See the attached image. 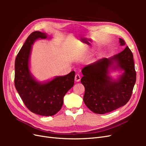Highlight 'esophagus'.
Listing matches in <instances>:
<instances>
[{"label": "esophagus", "instance_id": "34e87169", "mask_svg": "<svg viewBox=\"0 0 146 146\" xmlns=\"http://www.w3.org/2000/svg\"><path fill=\"white\" fill-rule=\"evenodd\" d=\"M80 79H81V77L80 76V75L76 74V76H75V81L77 82H80Z\"/></svg>", "mask_w": 146, "mask_h": 146}]
</instances>
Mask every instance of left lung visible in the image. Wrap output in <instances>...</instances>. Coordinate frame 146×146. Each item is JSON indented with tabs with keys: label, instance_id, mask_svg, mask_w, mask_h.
<instances>
[{
	"label": "left lung",
	"instance_id": "1",
	"mask_svg": "<svg viewBox=\"0 0 146 146\" xmlns=\"http://www.w3.org/2000/svg\"><path fill=\"white\" fill-rule=\"evenodd\" d=\"M121 46L125 44L119 38ZM133 56L129 47L111 58H104L86 66L82 70L81 83L85 88L84 103L97 114L111 112L125 105L130 100L136 82ZM116 64V65H114ZM110 68L124 70L116 81L109 76Z\"/></svg>",
	"mask_w": 146,
	"mask_h": 146
}]
</instances>
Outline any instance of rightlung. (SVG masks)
I'll list each match as a JSON object with an SVG mask.
<instances>
[{
  "label": "right lung",
  "mask_w": 146,
  "mask_h": 146,
  "mask_svg": "<svg viewBox=\"0 0 146 146\" xmlns=\"http://www.w3.org/2000/svg\"><path fill=\"white\" fill-rule=\"evenodd\" d=\"M45 33L36 31L31 33L21 47L15 60V88L27 108L41 116H53L63 104L64 95L74 84L75 72L56 76L46 83L36 81L29 69L32 46L38 39H46Z\"/></svg>",
  "instance_id": "add662e5"
}]
</instances>
